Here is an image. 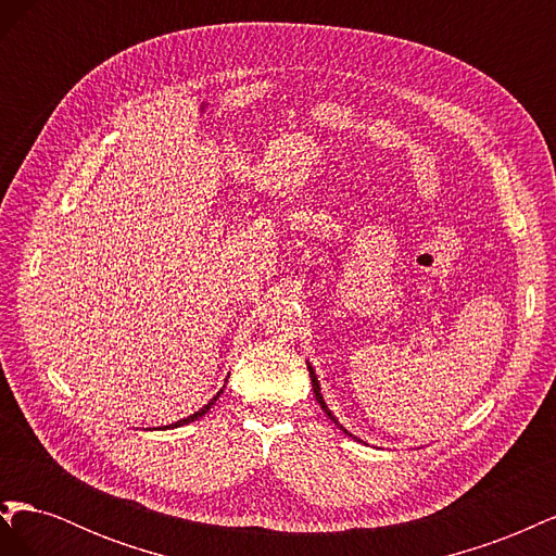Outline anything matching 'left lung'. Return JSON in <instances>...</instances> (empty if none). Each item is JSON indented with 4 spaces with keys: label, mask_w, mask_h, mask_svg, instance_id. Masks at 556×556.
<instances>
[{
    "label": "left lung",
    "mask_w": 556,
    "mask_h": 556,
    "mask_svg": "<svg viewBox=\"0 0 556 556\" xmlns=\"http://www.w3.org/2000/svg\"><path fill=\"white\" fill-rule=\"evenodd\" d=\"M306 364H308V371H311V382H313V394H315V399H317V403H319V408H323V410L327 413V417H329V419H331V422H333L336 427H339V429H341L343 433L352 435V433H350V431H348V429H345V427H343V425L339 422V419H336V417H333V413H331V410L327 408V403H325V396H323V387H319V380H317V376H315V368L311 366V362H306Z\"/></svg>",
    "instance_id": "8db88e82"
}]
</instances>
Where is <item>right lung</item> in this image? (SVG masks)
<instances>
[{"mask_svg":"<svg viewBox=\"0 0 556 556\" xmlns=\"http://www.w3.org/2000/svg\"><path fill=\"white\" fill-rule=\"evenodd\" d=\"M220 394H223V390L220 392H217L208 403H206V406L204 408H199L197 413H192V415H188V417H182V419H178V422H174V425H166L164 429H176V427H182V425H190V422H194V419H199V417H204L213 406H215V401L217 399H220Z\"/></svg>","mask_w":556,"mask_h":556,"instance_id":"1","label":"right lung"}]
</instances>
